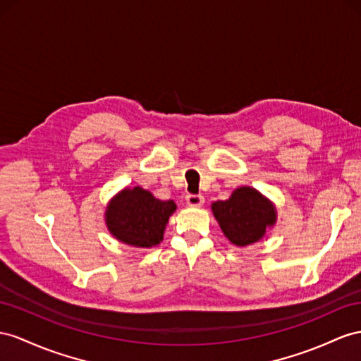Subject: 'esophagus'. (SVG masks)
Returning a JSON list of instances; mask_svg holds the SVG:
<instances>
[{"label": "esophagus", "instance_id": "obj_1", "mask_svg": "<svg viewBox=\"0 0 361 361\" xmlns=\"http://www.w3.org/2000/svg\"><path fill=\"white\" fill-rule=\"evenodd\" d=\"M186 202L192 207H200L204 204V197L202 195H193V193H189L186 195Z\"/></svg>", "mask_w": 361, "mask_h": 361}]
</instances>
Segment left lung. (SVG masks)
Instances as JSON below:
<instances>
[{"instance_id": "left-lung-1", "label": "left lung", "mask_w": 361, "mask_h": 361, "mask_svg": "<svg viewBox=\"0 0 361 361\" xmlns=\"http://www.w3.org/2000/svg\"><path fill=\"white\" fill-rule=\"evenodd\" d=\"M212 210L228 241L239 247L259 241L276 221L271 202L252 188L236 189L228 200L214 202Z\"/></svg>"}]
</instances>
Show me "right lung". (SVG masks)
Masks as SVG:
<instances>
[{
  "instance_id": "right-lung-1",
  "label": "right lung",
  "mask_w": 361,
  "mask_h": 361,
  "mask_svg": "<svg viewBox=\"0 0 361 361\" xmlns=\"http://www.w3.org/2000/svg\"><path fill=\"white\" fill-rule=\"evenodd\" d=\"M173 201H160L142 188L125 189L109 202L106 224L118 241L149 248L161 243L164 227L173 214Z\"/></svg>"
}]
</instances>
